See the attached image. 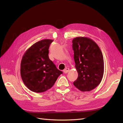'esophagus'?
I'll list each match as a JSON object with an SVG mask.
<instances>
[{"label":"esophagus","mask_w":123,"mask_h":123,"mask_svg":"<svg viewBox=\"0 0 123 123\" xmlns=\"http://www.w3.org/2000/svg\"><path fill=\"white\" fill-rule=\"evenodd\" d=\"M69 68H66V69H64V71H64V73H67L69 71Z\"/></svg>","instance_id":"esophagus-1"}]
</instances>
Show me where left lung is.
<instances>
[{"label": "left lung", "instance_id": "obj_1", "mask_svg": "<svg viewBox=\"0 0 123 123\" xmlns=\"http://www.w3.org/2000/svg\"><path fill=\"white\" fill-rule=\"evenodd\" d=\"M75 68L78 73L74 85L82 92L90 91L101 83L104 74L102 52L93 40L78 37L72 40Z\"/></svg>", "mask_w": 123, "mask_h": 123}]
</instances>
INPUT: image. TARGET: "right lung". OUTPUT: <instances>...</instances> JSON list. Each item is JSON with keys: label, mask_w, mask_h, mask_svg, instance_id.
<instances>
[{"label": "right lung", "mask_w": 123, "mask_h": 123, "mask_svg": "<svg viewBox=\"0 0 123 123\" xmlns=\"http://www.w3.org/2000/svg\"><path fill=\"white\" fill-rule=\"evenodd\" d=\"M51 39L38 41L24 54L20 65L22 81L31 91L42 93L53 86L62 72L50 60L48 53Z\"/></svg>", "instance_id": "obj_1"}]
</instances>
